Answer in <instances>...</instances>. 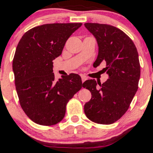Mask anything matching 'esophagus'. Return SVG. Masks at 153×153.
<instances>
[{
    "instance_id": "obj_1",
    "label": "esophagus",
    "mask_w": 153,
    "mask_h": 153,
    "mask_svg": "<svg viewBox=\"0 0 153 153\" xmlns=\"http://www.w3.org/2000/svg\"><path fill=\"white\" fill-rule=\"evenodd\" d=\"M81 79H82V82H83L84 81H85V80H87V78L85 76V75H81Z\"/></svg>"
}]
</instances>
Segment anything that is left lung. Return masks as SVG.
Listing matches in <instances>:
<instances>
[{
  "label": "left lung",
  "instance_id": "1",
  "mask_svg": "<svg viewBox=\"0 0 153 153\" xmlns=\"http://www.w3.org/2000/svg\"><path fill=\"white\" fill-rule=\"evenodd\" d=\"M85 28L95 36L99 54L94 66L102 62L108 79L101 84L87 80L82 87L91 91V99L84 105V112L92 122L111 124L126 113L138 89L140 65L134 42L115 26L85 23Z\"/></svg>",
  "mask_w": 153,
  "mask_h": 153
}]
</instances>
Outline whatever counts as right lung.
<instances>
[{"mask_svg": "<svg viewBox=\"0 0 153 153\" xmlns=\"http://www.w3.org/2000/svg\"><path fill=\"white\" fill-rule=\"evenodd\" d=\"M81 23L47 24L23 35L13 59L15 85L22 109L31 121L51 126L62 120L66 105L82 88L80 75L54 79L53 62Z\"/></svg>", "mask_w": 153, "mask_h": 153, "instance_id": "obj_1", "label": "right lung"}]
</instances>
